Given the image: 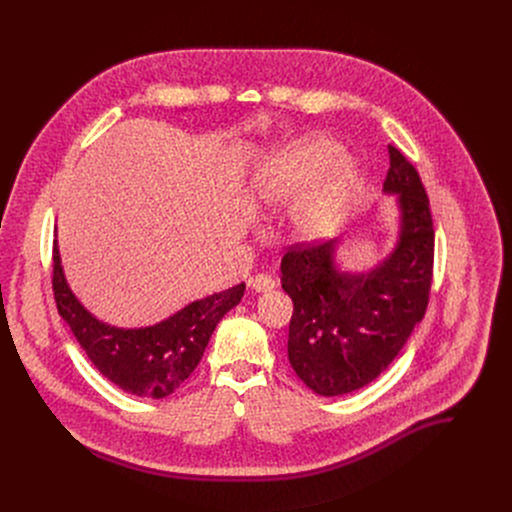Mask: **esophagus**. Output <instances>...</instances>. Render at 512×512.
I'll list each match as a JSON object with an SVG mask.
<instances>
[{"label":"esophagus","mask_w":512,"mask_h":512,"mask_svg":"<svg viewBox=\"0 0 512 512\" xmlns=\"http://www.w3.org/2000/svg\"><path fill=\"white\" fill-rule=\"evenodd\" d=\"M249 285L255 289V291H259V294H263V291H271V289H275V279L273 277H269V275H263V273H259V275H255V277H251L249 279Z\"/></svg>","instance_id":"esophagus-1"}]
</instances>
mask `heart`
Returning a JSON list of instances; mask_svg holds the SVG:
<instances>
[{"mask_svg": "<svg viewBox=\"0 0 512 512\" xmlns=\"http://www.w3.org/2000/svg\"><path fill=\"white\" fill-rule=\"evenodd\" d=\"M356 186V166L336 141L308 135L279 145L251 172L249 202L259 214L289 210V235L320 243L344 221Z\"/></svg>", "mask_w": 512, "mask_h": 512, "instance_id": "heart-1", "label": "heart"}]
</instances>
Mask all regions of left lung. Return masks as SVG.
Wrapping results in <instances>:
<instances>
[{
  "instance_id": "obj_1",
  "label": "left lung",
  "mask_w": 512,
  "mask_h": 512,
  "mask_svg": "<svg viewBox=\"0 0 512 512\" xmlns=\"http://www.w3.org/2000/svg\"><path fill=\"white\" fill-rule=\"evenodd\" d=\"M383 194L395 196L397 241L367 271H346L340 239L291 247L281 287L294 302L287 358L318 395L352 393L375 381L423 320L433 269V223L417 170L389 145Z\"/></svg>"
}]
</instances>
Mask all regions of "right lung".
<instances>
[{
    "mask_svg": "<svg viewBox=\"0 0 512 512\" xmlns=\"http://www.w3.org/2000/svg\"><path fill=\"white\" fill-rule=\"evenodd\" d=\"M52 257L58 314L97 371L135 397L164 399L180 389L198 367L216 324L245 296V283H239L190 302L152 326L119 328L93 316L70 289L56 239Z\"/></svg>",
    "mask_w": 512,
    "mask_h": 512,
    "instance_id": "add662e5",
    "label": "right lung"
}]
</instances>
